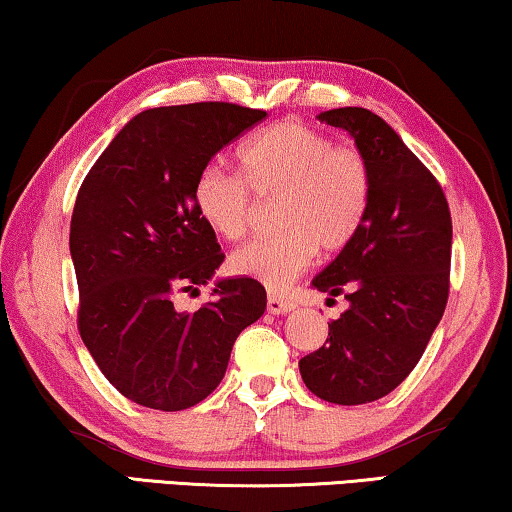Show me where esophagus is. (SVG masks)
<instances>
[{
  "mask_svg": "<svg viewBox=\"0 0 512 512\" xmlns=\"http://www.w3.org/2000/svg\"><path fill=\"white\" fill-rule=\"evenodd\" d=\"M295 309V302L291 298H286V295H279V293H270L268 295V311L270 314H288V311Z\"/></svg>",
  "mask_w": 512,
  "mask_h": 512,
  "instance_id": "obj_1",
  "label": "esophagus"
}]
</instances>
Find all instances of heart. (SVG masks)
<instances>
[{"mask_svg": "<svg viewBox=\"0 0 512 512\" xmlns=\"http://www.w3.org/2000/svg\"><path fill=\"white\" fill-rule=\"evenodd\" d=\"M242 175L205 168L194 187L196 212L212 233L238 242L254 221L256 198L270 201L274 235L235 251L231 270L268 288H286L318 256L353 242L372 203V170L360 150L305 122L284 120L240 147Z\"/></svg>", "mask_w": 512, "mask_h": 512, "instance_id": "b5f03b06", "label": "heart"}]
</instances>
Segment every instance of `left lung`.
I'll list each match as a JSON object with an SVG mask.
<instances>
[{"label": "left lung", "mask_w": 512, "mask_h": 512, "mask_svg": "<svg viewBox=\"0 0 512 512\" xmlns=\"http://www.w3.org/2000/svg\"><path fill=\"white\" fill-rule=\"evenodd\" d=\"M318 120L355 138L372 203L353 242L311 281L348 309L300 374L316 397L355 406L395 390L425 353L450 293L453 221L441 184L379 115L335 108Z\"/></svg>", "instance_id": "8db88e82"}]
</instances>
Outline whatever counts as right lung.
<instances>
[{
	"label": "right lung",
	"instance_id": "right-lung-1",
	"mask_svg": "<svg viewBox=\"0 0 512 512\" xmlns=\"http://www.w3.org/2000/svg\"><path fill=\"white\" fill-rule=\"evenodd\" d=\"M265 110L226 101L150 108L124 127L80 184L69 247L78 332L103 376L147 409L182 411L224 379L240 332L263 316L256 279H224L201 309L177 311L224 261L194 187L210 159Z\"/></svg>",
	"mask_w": 512,
	"mask_h": 512
}]
</instances>
